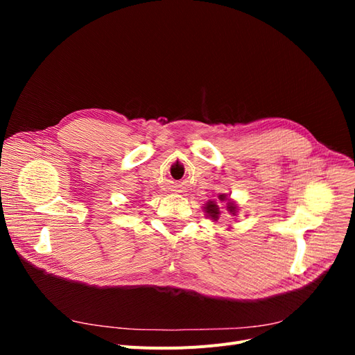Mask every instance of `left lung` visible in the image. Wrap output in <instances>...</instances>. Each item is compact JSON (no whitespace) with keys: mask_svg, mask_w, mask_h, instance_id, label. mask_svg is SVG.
I'll return each instance as SVG.
<instances>
[{"mask_svg":"<svg viewBox=\"0 0 355 355\" xmlns=\"http://www.w3.org/2000/svg\"><path fill=\"white\" fill-rule=\"evenodd\" d=\"M222 200H223V197H220ZM228 210L234 214L235 213V206L234 204H230L228 206ZM207 213H209V216H211L213 219H216L218 218V209H216V204H209L207 206Z\"/></svg>","mask_w":355,"mask_h":355,"instance_id":"1","label":"left lung"}]
</instances>
